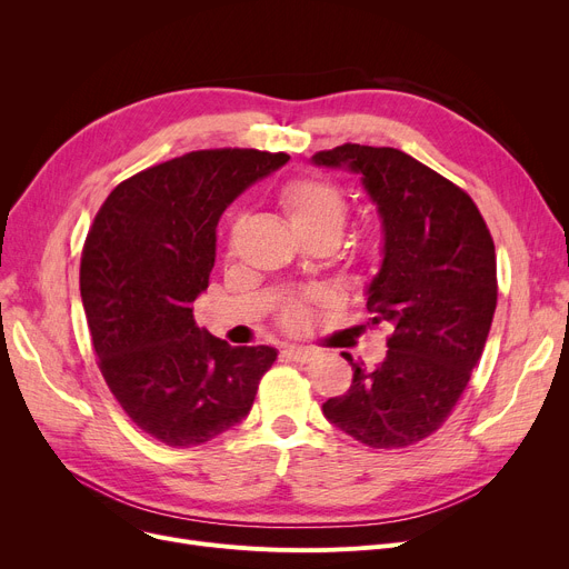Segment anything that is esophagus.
I'll use <instances>...</instances> for the list:
<instances>
[{"mask_svg":"<svg viewBox=\"0 0 569 569\" xmlns=\"http://www.w3.org/2000/svg\"><path fill=\"white\" fill-rule=\"evenodd\" d=\"M283 355L288 357V360H292V362H302V365H307V362H311V360H316V350H311V348H297V346H288L286 350H283Z\"/></svg>","mask_w":569,"mask_h":569,"instance_id":"obj_1","label":"esophagus"}]
</instances>
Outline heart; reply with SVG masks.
<instances>
[{
  "label": "heart",
  "mask_w": 569,
  "mask_h": 569,
  "mask_svg": "<svg viewBox=\"0 0 569 569\" xmlns=\"http://www.w3.org/2000/svg\"><path fill=\"white\" fill-rule=\"evenodd\" d=\"M279 204L297 237L330 234L339 239L348 219V202L343 193L335 184L316 177H302L288 182L279 191ZM281 318L290 327L302 325L307 320L305 302H286Z\"/></svg>",
  "instance_id": "obj_1"
}]
</instances>
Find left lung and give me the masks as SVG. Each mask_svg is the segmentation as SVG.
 <instances>
[{
  "mask_svg": "<svg viewBox=\"0 0 569 569\" xmlns=\"http://www.w3.org/2000/svg\"><path fill=\"white\" fill-rule=\"evenodd\" d=\"M360 174L382 223V262L367 288L371 322H390L385 360L355 362L327 420L376 450L431 436L477 367L498 300L496 249L472 198L395 147L346 142L311 157Z\"/></svg>",
  "mask_w": 569,
  "mask_h": 569,
  "instance_id": "obj_1",
  "label": "left lung"
}]
</instances>
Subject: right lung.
Returning <instances> with one entry per match:
<instances>
[{
    "instance_id": "obj_1",
    "label": "right lung",
    "mask_w": 569,
    "mask_h": 569,
    "mask_svg": "<svg viewBox=\"0 0 569 569\" xmlns=\"http://www.w3.org/2000/svg\"><path fill=\"white\" fill-rule=\"evenodd\" d=\"M258 149H200L147 168L101 204L80 260V297L99 369L144 433L191 447L249 415L274 365L269 346H239L196 325L226 207L288 163Z\"/></svg>"
}]
</instances>
